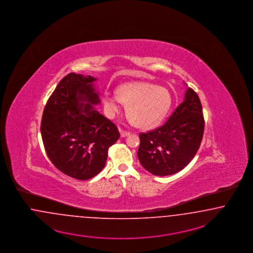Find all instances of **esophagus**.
<instances>
[{"label": "esophagus", "instance_id": "obj_1", "mask_svg": "<svg viewBox=\"0 0 253 253\" xmlns=\"http://www.w3.org/2000/svg\"><path fill=\"white\" fill-rule=\"evenodd\" d=\"M120 132H121V136H122V137H125V136L130 135V132H129V131H124V130H122V129H120Z\"/></svg>", "mask_w": 253, "mask_h": 253}]
</instances>
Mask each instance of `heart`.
<instances>
[{"label": "heart", "mask_w": 253, "mask_h": 253, "mask_svg": "<svg viewBox=\"0 0 253 253\" xmlns=\"http://www.w3.org/2000/svg\"><path fill=\"white\" fill-rule=\"evenodd\" d=\"M122 103L127 105V115L134 125L151 128L166 118L173 105V97L166 87L145 81H133L121 85L116 94L103 96L105 111L110 116L121 110Z\"/></svg>", "instance_id": "obj_1"}]
</instances>
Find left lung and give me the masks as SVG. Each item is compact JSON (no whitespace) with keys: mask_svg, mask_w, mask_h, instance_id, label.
Here are the masks:
<instances>
[{"mask_svg":"<svg viewBox=\"0 0 253 253\" xmlns=\"http://www.w3.org/2000/svg\"><path fill=\"white\" fill-rule=\"evenodd\" d=\"M204 128L200 99L188 87L183 102L163 126L140 133L137 152L140 164L155 175H169L181 171L200 148Z\"/></svg>","mask_w":253,"mask_h":253,"instance_id":"1","label":"left lung"}]
</instances>
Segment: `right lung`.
Listing matches in <instances>:
<instances>
[{
	"mask_svg": "<svg viewBox=\"0 0 253 253\" xmlns=\"http://www.w3.org/2000/svg\"><path fill=\"white\" fill-rule=\"evenodd\" d=\"M96 79L70 73L44 106L41 134L47 157L63 174L87 180L105 167L108 148L120 138L113 122L99 113Z\"/></svg>",
	"mask_w": 253,
	"mask_h": 253,
	"instance_id": "obj_1",
	"label": "right lung"
}]
</instances>
